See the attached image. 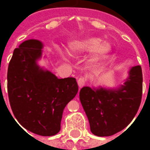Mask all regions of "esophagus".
I'll list each match as a JSON object with an SVG mask.
<instances>
[{"label": "esophagus", "mask_w": 150, "mask_h": 150, "mask_svg": "<svg viewBox=\"0 0 150 150\" xmlns=\"http://www.w3.org/2000/svg\"><path fill=\"white\" fill-rule=\"evenodd\" d=\"M85 84H86V79L83 77L79 78V80H78V85H79V86L80 88H82V86H84Z\"/></svg>", "instance_id": "1"}]
</instances>
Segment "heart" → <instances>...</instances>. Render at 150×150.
<instances>
[{
  "label": "heart",
  "mask_w": 150,
  "mask_h": 150,
  "mask_svg": "<svg viewBox=\"0 0 150 150\" xmlns=\"http://www.w3.org/2000/svg\"><path fill=\"white\" fill-rule=\"evenodd\" d=\"M68 50L74 57H79L81 54L91 52L90 61L96 62L105 58L112 50V46L110 42L103 40L97 36H87L84 38L77 39L69 42ZM59 55L64 60H68V55L66 52L57 48Z\"/></svg>",
  "instance_id": "obj_1"
}]
</instances>
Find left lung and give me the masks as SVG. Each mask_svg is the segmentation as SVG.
Segmentation results:
<instances>
[{
	"label": "left lung",
	"instance_id": "obj_1",
	"mask_svg": "<svg viewBox=\"0 0 150 150\" xmlns=\"http://www.w3.org/2000/svg\"><path fill=\"white\" fill-rule=\"evenodd\" d=\"M142 93L141 66L132 67L122 85L117 87L84 86L79 98L95 135L110 136L131 123L139 108Z\"/></svg>",
	"mask_w": 150,
	"mask_h": 150
}]
</instances>
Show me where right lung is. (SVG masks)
Returning <instances> with one entry per match:
<instances>
[{
	"mask_svg": "<svg viewBox=\"0 0 150 150\" xmlns=\"http://www.w3.org/2000/svg\"><path fill=\"white\" fill-rule=\"evenodd\" d=\"M43 48L38 40H28L15 48L8 65V93L20 125L37 135L51 136L61 130L64 109L79 87L75 78L58 79L39 65Z\"/></svg>",
	"mask_w": 150,
	"mask_h": 150,
	"instance_id": "obj_1",
	"label": "right lung"
}]
</instances>
